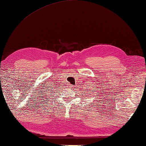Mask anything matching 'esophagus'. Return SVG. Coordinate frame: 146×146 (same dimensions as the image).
Masks as SVG:
<instances>
[{
    "label": "esophagus",
    "mask_w": 146,
    "mask_h": 146,
    "mask_svg": "<svg viewBox=\"0 0 146 146\" xmlns=\"http://www.w3.org/2000/svg\"><path fill=\"white\" fill-rule=\"evenodd\" d=\"M70 87H71V86H70ZM72 87H73V86H72Z\"/></svg>",
    "instance_id": "esophagus-1"
}]
</instances>
